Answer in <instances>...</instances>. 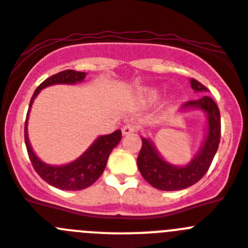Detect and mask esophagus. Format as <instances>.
I'll use <instances>...</instances> for the list:
<instances>
[{"label": "esophagus", "instance_id": "1", "mask_svg": "<svg viewBox=\"0 0 248 248\" xmlns=\"http://www.w3.org/2000/svg\"><path fill=\"white\" fill-rule=\"evenodd\" d=\"M134 131H135V126L133 125V124H126V125H124L122 128L123 135H130L133 134Z\"/></svg>", "mask_w": 248, "mask_h": 248}]
</instances>
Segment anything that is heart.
I'll return each mask as SVG.
<instances>
[{"label": "heart", "instance_id": "1", "mask_svg": "<svg viewBox=\"0 0 248 248\" xmlns=\"http://www.w3.org/2000/svg\"><path fill=\"white\" fill-rule=\"evenodd\" d=\"M160 95V91L157 88H146L141 92L140 94V98L143 100L144 103H151L155 102V100L159 98Z\"/></svg>", "mask_w": 248, "mask_h": 248}]
</instances>
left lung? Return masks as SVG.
I'll list each match as a JSON object with an SVG mask.
<instances>
[{
	"label": "left lung",
	"mask_w": 248,
	"mask_h": 248,
	"mask_svg": "<svg viewBox=\"0 0 248 248\" xmlns=\"http://www.w3.org/2000/svg\"><path fill=\"white\" fill-rule=\"evenodd\" d=\"M190 84L196 93L209 91L205 85L196 79H190ZM186 109H200L206 114V119H207V129H206L202 146L187 165L176 166L168 163L161 157L150 139L140 137L141 149L137 161L140 174L143 175L144 179L151 186L163 191L183 190L198 183L209 170L220 144V110L214 99L203 95L196 100L186 102L181 107V111Z\"/></svg>",
	"instance_id": "8db88e82"
}]
</instances>
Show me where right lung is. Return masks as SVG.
Wrapping results in <instances>:
<instances>
[{"label": "right lung", "instance_id": "obj_1", "mask_svg": "<svg viewBox=\"0 0 248 248\" xmlns=\"http://www.w3.org/2000/svg\"><path fill=\"white\" fill-rule=\"evenodd\" d=\"M87 73L84 72H77L68 69V71L59 72L54 76L49 77L45 82L38 85V88L34 91L33 95L31 98L30 109L27 113V119L25 123V141L27 148L28 156L31 163L33 165L37 174L42 177L43 180L49 185L54 186L57 189L68 190V191H76L83 190L93 185L99 179L100 175L104 171L108 157L113 150L122 140V131L115 130L108 135H102L94 140V143L80 155L78 159L65 165H49L39 159L34 154L33 149L30 144L28 139V115H30L31 107L34 98L39 94V92L46 87L53 84H76L84 80Z\"/></svg>", "mask_w": 248, "mask_h": 248}]
</instances>
